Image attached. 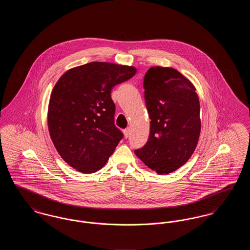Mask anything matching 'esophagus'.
I'll return each instance as SVG.
<instances>
[{
    "label": "esophagus",
    "instance_id": "1",
    "mask_svg": "<svg viewBox=\"0 0 250 250\" xmlns=\"http://www.w3.org/2000/svg\"><path fill=\"white\" fill-rule=\"evenodd\" d=\"M124 134H125V138H128L129 135H130V128H129V127L125 128V129L124 130Z\"/></svg>",
    "mask_w": 250,
    "mask_h": 250
}]
</instances>
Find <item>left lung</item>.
I'll return each instance as SVG.
<instances>
[{"label": "left lung", "instance_id": "1", "mask_svg": "<svg viewBox=\"0 0 250 250\" xmlns=\"http://www.w3.org/2000/svg\"><path fill=\"white\" fill-rule=\"evenodd\" d=\"M150 135L135 154L158 174L183 166L197 147L201 133L200 101L196 89L171 67H151L143 82Z\"/></svg>", "mask_w": 250, "mask_h": 250}]
</instances>
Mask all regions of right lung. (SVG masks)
Wrapping results in <instances>:
<instances>
[{
  "mask_svg": "<svg viewBox=\"0 0 250 250\" xmlns=\"http://www.w3.org/2000/svg\"><path fill=\"white\" fill-rule=\"evenodd\" d=\"M134 66L92 62L65 72L48 104L50 138L62 158L83 173L107 163L124 134L114 125L111 90L131 79Z\"/></svg>",
  "mask_w": 250,
  "mask_h": 250,
  "instance_id": "obj_1",
  "label": "right lung"
}]
</instances>
